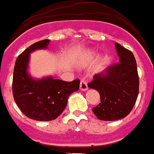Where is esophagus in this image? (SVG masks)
Returning a JSON list of instances; mask_svg holds the SVG:
<instances>
[{"label": "esophagus", "mask_w": 154, "mask_h": 154, "mask_svg": "<svg viewBox=\"0 0 154 154\" xmlns=\"http://www.w3.org/2000/svg\"><path fill=\"white\" fill-rule=\"evenodd\" d=\"M79 88H80V90L81 91H86L87 89H88V85H87L86 81H85V80H84V79H82L81 81H80Z\"/></svg>", "instance_id": "esophagus-1"}]
</instances>
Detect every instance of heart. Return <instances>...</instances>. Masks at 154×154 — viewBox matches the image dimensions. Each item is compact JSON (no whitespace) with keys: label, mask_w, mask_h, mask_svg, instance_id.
Returning <instances> with one entry per match:
<instances>
[{"label":"heart","mask_w":154,"mask_h":154,"mask_svg":"<svg viewBox=\"0 0 154 154\" xmlns=\"http://www.w3.org/2000/svg\"><path fill=\"white\" fill-rule=\"evenodd\" d=\"M96 55L95 53V51H93V50H91V51H88L85 54V57H84V60L85 61H88V60H91L93 57H94V56Z\"/></svg>","instance_id":"b5f03b06"}]
</instances>
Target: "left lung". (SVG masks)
Returning <instances> with one entry per match:
<instances>
[{"label":"left lung","mask_w":154,"mask_h":154,"mask_svg":"<svg viewBox=\"0 0 154 154\" xmlns=\"http://www.w3.org/2000/svg\"><path fill=\"white\" fill-rule=\"evenodd\" d=\"M115 47L119 63L96 74L88 85L100 94L101 103L93 112L102 121L125 117L133 109L139 94V75L134 55L117 42Z\"/></svg>","instance_id":"8db88e82"}]
</instances>
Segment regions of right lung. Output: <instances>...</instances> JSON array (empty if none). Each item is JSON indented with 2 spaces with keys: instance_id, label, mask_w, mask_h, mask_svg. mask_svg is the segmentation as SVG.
Segmentation results:
<instances>
[{
  "instance_id": "add662e5",
  "label": "right lung",
  "mask_w": 154,
  "mask_h": 154,
  "mask_svg": "<svg viewBox=\"0 0 154 154\" xmlns=\"http://www.w3.org/2000/svg\"><path fill=\"white\" fill-rule=\"evenodd\" d=\"M50 40L37 42L25 49L15 60L12 90L15 103L20 111L40 122L57 119L66 108L68 97L79 90V79L66 82L52 76L36 79L28 72L30 53L46 49Z\"/></svg>"
}]
</instances>
